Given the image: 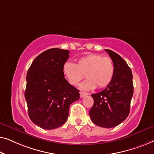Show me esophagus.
<instances>
[{"label":"esophagus","mask_w":154,"mask_h":154,"mask_svg":"<svg viewBox=\"0 0 154 154\" xmlns=\"http://www.w3.org/2000/svg\"><path fill=\"white\" fill-rule=\"evenodd\" d=\"M79 94H80V97H81V98H83V97L88 95V94H87V93H84V92H82V91H80Z\"/></svg>","instance_id":"obj_1"}]
</instances>
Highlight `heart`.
Masks as SVG:
<instances>
[{
    "label": "heart",
    "mask_w": 154,
    "mask_h": 154,
    "mask_svg": "<svg viewBox=\"0 0 154 154\" xmlns=\"http://www.w3.org/2000/svg\"><path fill=\"white\" fill-rule=\"evenodd\" d=\"M62 72L72 86H77L85 75L87 80L82 84L81 88L91 90L96 86L103 88L109 85L114 77V66L109 57L91 54L79 58L76 64L66 62L63 66Z\"/></svg>",
    "instance_id": "heart-1"
}]
</instances>
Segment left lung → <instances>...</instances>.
<instances>
[{
	"label": "left lung",
	"mask_w": 154,
	"mask_h": 154,
	"mask_svg": "<svg viewBox=\"0 0 154 154\" xmlns=\"http://www.w3.org/2000/svg\"><path fill=\"white\" fill-rule=\"evenodd\" d=\"M105 50L113 61L114 75L105 89L91 94L94 103L89 114L95 124L109 128L119 125L128 116L133 84L132 71L126 62L114 51Z\"/></svg>",
	"instance_id": "left-lung-1"
}]
</instances>
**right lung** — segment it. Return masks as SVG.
Instances as JSON below:
<instances>
[{
	"label": "right lung",
	"instance_id": "1",
	"mask_svg": "<svg viewBox=\"0 0 154 154\" xmlns=\"http://www.w3.org/2000/svg\"><path fill=\"white\" fill-rule=\"evenodd\" d=\"M68 58V50L47 49L35 58L28 70L24 95L29 116L43 129L64 124L70 105L79 99V90L63 75V66Z\"/></svg>",
	"mask_w": 154,
	"mask_h": 154
}]
</instances>
